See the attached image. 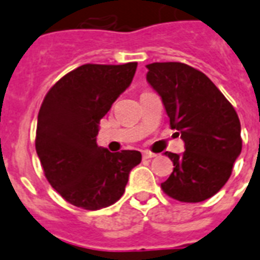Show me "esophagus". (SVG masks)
Masks as SVG:
<instances>
[{"instance_id":"1","label":"esophagus","mask_w":260,"mask_h":260,"mask_svg":"<svg viewBox=\"0 0 260 260\" xmlns=\"http://www.w3.org/2000/svg\"><path fill=\"white\" fill-rule=\"evenodd\" d=\"M153 157H156V154H154V153L148 152V150L142 153V158H144V160H148V158H153Z\"/></svg>"}]
</instances>
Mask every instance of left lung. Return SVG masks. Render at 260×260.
Returning a JSON list of instances; mask_svg holds the SVG:
<instances>
[{
    "mask_svg": "<svg viewBox=\"0 0 260 260\" xmlns=\"http://www.w3.org/2000/svg\"><path fill=\"white\" fill-rule=\"evenodd\" d=\"M146 80L162 99L171 128L184 141L183 154L166 152L174 171L162 191L180 202H202L224 187L241 152L240 120L231 103L202 72L182 62L146 65Z\"/></svg>",
    "mask_w": 260,
    "mask_h": 260,
    "instance_id": "8db88e82",
    "label": "left lung"
}]
</instances>
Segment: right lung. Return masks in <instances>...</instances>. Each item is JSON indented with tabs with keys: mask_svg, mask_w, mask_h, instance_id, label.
Segmentation results:
<instances>
[{
	"mask_svg": "<svg viewBox=\"0 0 260 260\" xmlns=\"http://www.w3.org/2000/svg\"><path fill=\"white\" fill-rule=\"evenodd\" d=\"M137 62L86 63L65 74L40 106L35 148L54 190L74 206L99 210L123 195L138 150L108 152L96 144L99 123L126 90Z\"/></svg>",
	"mask_w": 260,
	"mask_h": 260,
	"instance_id": "right-lung-1",
	"label": "right lung"
}]
</instances>
